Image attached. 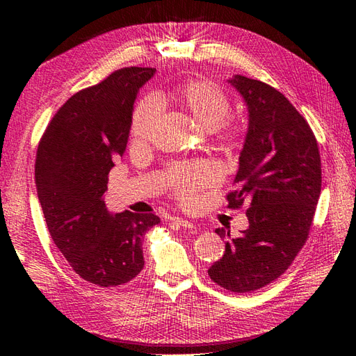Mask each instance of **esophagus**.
Returning a JSON list of instances; mask_svg holds the SVG:
<instances>
[{
	"label": "esophagus",
	"instance_id": "esophagus-1",
	"mask_svg": "<svg viewBox=\"0 0 356 356\" xmlns=\"http://www.w3.org/2000/svg\"><path fill=\"white\" fill-rule=\"evenodd\" d=\"M172 224L177 225V227H182V229H187L190 232H196L197 227L193 222L187 221V220H182V218H172Z\"/></svg>",
	"mask_w": 356,
	"mask_h": 356
}]
</instances>
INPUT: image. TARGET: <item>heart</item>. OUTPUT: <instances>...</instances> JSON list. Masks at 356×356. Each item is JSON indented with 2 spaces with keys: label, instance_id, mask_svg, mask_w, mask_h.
<instances>
[{
  "label": "heart",
  "instance_id": "heart-1",
  "mask_svg": "<svg viewBox=\"0 0 356 356\" xmlns=\"http://www.w3.org/2000/svg\"><path fill=\"white\" fill-rule=\"evenodd\" d=\"M154 104H170L188 113L203 131L212 132L218 129L230 113V101L218 86L209 81H188L179 84L166 93L154 98ZM154 108L152 102H143L136 106L131 124V139L136 147L148 144L153 135ZM238 124H229L224 136L239 135ZM215 181V170L208 163H193L174 169L170 175L172 187L182 200H188L193 193L209 186Z\"/></svg>",
  "mask_w": 356,
  "mask_h": 356
}]
</instances>
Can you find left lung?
Wrapping results in <instances>:
<instances>
[{
    "instance_id": "obj_1",
    "label": "left lung",
    "mask_w": 356,
    "mask_h": 356,
    "mask_svg": "<svg viewBox=\"0 0 356 356\" xmlns=\"http://www.w3.org/2000/svg\"><path fill=\"white\" fill-rule=\"evenodd\" d=\"M227 81L248 111L236 190L227 200L230 208L245 204L250 227L225 242L208 275L233 293H250L281 276L305 245L321 195V157L307 122L281 92L239 74Z\"/></svg>"
}]
</instances>
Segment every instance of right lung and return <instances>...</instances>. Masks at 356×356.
Listing matches in <instances>:
<instances>
[{
    "mask_svg": "<svg viewBox=\"0 0 356 356\" xmlns=\"http://www.w3.org/2000/svg\"><path fill=\"white\" fill-rule=\"evenodd\" d=\"M154 74L123 68L72 95L38 144L35 184L49 233L72 270L98 286L126 284L143 270V238L160 222L154 213H113L104 200L138 92Z\"/></svg>",
    "mask_w": 356,
    "mask_h": 356,
    "instance_id": "add662e5",
    "label": "right lung"
}]
</instances>
